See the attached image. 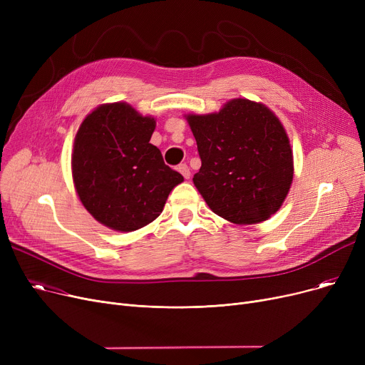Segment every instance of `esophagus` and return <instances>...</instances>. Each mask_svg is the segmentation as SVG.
I'll list each match as a JSON object with an SVG mask.
<instances>
[{"label": "esophagus", "instance_id": "obj_1", "mask_svg": "<svg viewBox=\"0 0 365 365\" xmlns=\"http://www.w3.org/2000/svg\"><path fill=\"white\" fill-rule=\"evenodd\" d=\"M178 170L182 173V176H183L185 179H189V178H190V170H189L187 164H180V165L178 167Z\"/></svg>", "mask_w": 365, "mask_h": 365}]
</instances>
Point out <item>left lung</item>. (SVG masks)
Segmentation results:
<instances>
[{
	"mask_svg": "<svg viewBox=\"0 0 365 365\" xmlns=\"http://www.w3.org/2000/svg\"><path fill=\"white\" fill-rule=\"evenodd\" d=\"M187 123L201 158L194 183L208 207L238 225L271 217L293 180L290 142L275 115L234 99L217 113L189 115Z\"/></svg>",
	"mask_w": 365,
	"mask_h": 365,
	"instance_id": "8db88e82",
	"label": "left lung"
}]
</instances>
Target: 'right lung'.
<instances>
[{
    "mask_svg": "<svg viewBox=\"0 0 365 365\" xmlns=\"http://www.w3.org/2000/svg\"><path fill=\"white\" fill-rule=\"evenodd\" d=\"M155 120L127 103L102 105L76 133L72 176L88 213L105 226L131 232L155 220L168 194L183 182L149 143Z\"/></svg>",
    "mask_w": 365,
    "mask_h": 365,
    "instance_id": "obj_1",
    "label": "right lung"
}]
</instances>
